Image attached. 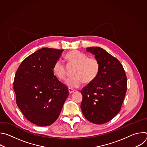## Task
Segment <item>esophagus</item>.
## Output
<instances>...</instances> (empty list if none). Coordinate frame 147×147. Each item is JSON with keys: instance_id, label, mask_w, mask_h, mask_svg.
<instances>
[{"instance_id": "1", "label": "esophagus", "mask_w": 147, "mask_h": 147, "mask_svg": "<svg viewBox=\"0 0 147 147\" xmlns=\"http://www.w3.org/2000/svg\"><path fill=\"white\" fill-rule=\"evenodd\" d=\"M69 91L70 93H72V92H73L74 91V90L73 89L71 88H69Z\"/></svg>"}]
</instances>
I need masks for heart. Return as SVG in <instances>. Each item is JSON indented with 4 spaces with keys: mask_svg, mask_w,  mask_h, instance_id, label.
Listing matches in <instances>:
<instances>
[{
    "mask_svg": "<svg viewBox=\"0 0 147 147\" xmlns=\"http://www.w3.org/2000/svg\"><path fill=\"white\" fill-rule=\"evenodd\" d=\"M65 59L69 66L75 67L73 71L74 76L67 78L66 81L69 87L77 88L83 82L90 84L96 78L99 71V63L95 57H88L78 50H73L66 55ZM53 71L60 80H64L66 77L67 68L61 60L55 62Z\"/></svg>",
    "mask_w": 147,
    "mask_h": 147,
    "instance_id": "heart-1",
    "label": "heart"
}]
</instances>
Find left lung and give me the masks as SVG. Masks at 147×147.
Wrapping results in <instances>:
<instances>
[{
	"mask_svg": "<svg viewBox=\"0 0 147 147\" xmlns=\"http://www.w3.org/2000/svg\"><path fill=\"white\" fill-rule=\"evenodd\" d=\"M99 63L96 78L81 91V109L85 117L94 124L111 120L120 112L127 91V77L120 62L105 50L89 47Z\"/></svg>",
	"mask_w": 147,
	"mask_h": 147,
	"instance_id": "obj_1",
	"label": "left lung"
}]
</instances>
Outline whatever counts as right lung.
Segmentation results:
<instances>
[{
    "instance_id": "obj_1",
    "label": "right lung",
    "mask_w": 147,
    "mask_h": 147,
    "mask_svg": "<svg viewBox=\"0 0 147 147\" xmlns=\"http://www.w3.org/2000/svg\"><path fill=\"white\" fill-rule=\"evenodd\" d=\"M63 51L40 49L26 57L16 73V103L25 117L38 126L53 123L69 96L67 87L53 71L55 62Z\"/></svg>"
}]
</instances>
